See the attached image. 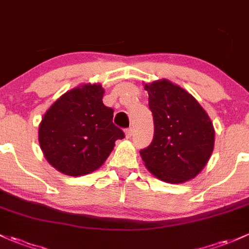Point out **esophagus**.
Returning a JSON list of instances; mask_svg holds the SVG:
<instances>
[{"mask_svg":"<svg viewBox=\"0 0 249 249\" xmlns=\"http://www.w3.org/2000/svg\"><path fill=\"white\" fill-rule=\"evenodd\" d=\"M133 133H134V129H133V128H128V129H125V136H127L128 139L132 138Z\"/></svg>","mask_w":249,"mask_h":249,"instance_id":"obj_1","label":"esophagus"}]
</instances>
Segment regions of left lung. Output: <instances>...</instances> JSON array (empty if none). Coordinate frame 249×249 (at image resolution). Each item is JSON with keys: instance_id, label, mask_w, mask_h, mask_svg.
I'll return each instance as SVG.
<instances>
[{"instance_id": "8db88e82", "label": "left lung", "mask_w": 249, "mask_h": 249, "mask_svg": "<svg viewBox=\"0 0 249 249\" xmlns=\"http://www.w3.org/2000/svg\"><path fill=\"white\" fill-rule=\"evenodd\" d=\"M145 90L154 121L153 141L140 151L146 167L171 184L195 178L213 153L210 117L194 96L167 79L145 84Z\"/></svg>"}]
</instances>
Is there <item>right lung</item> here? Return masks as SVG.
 I'll return each mask as SVG.
<instances>
[{
    "instance_id": "add662e5",
    "label": "right lung",
    "mask_w": 249,
    "mask_h": 249,
    "mask_svg": "<svg viewBox=\"0 0 249 249\" xmlns=\"http://www.w3.org/2000/svg\"><path fill=\"white\" fill-rule=\"evenodd\" d=\"M101 84H84L60 96L42 117L39 143L47 161L64 175L78 177L103 165L124 133L103 104Z\"/></svg>"
}]
</instances>
